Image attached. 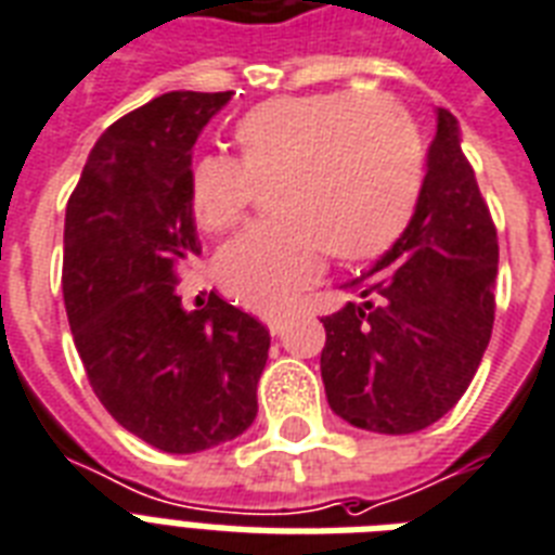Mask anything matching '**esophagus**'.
<instances>
[{
  "label": "esophagus",
  "mask_w": 555,
  "mask_h": 555,
  "mask_svg": "<svg viewBox=\"0 0 555 555\" xmlns=\"http://www.w3.org/2000/svg\"><path fill=\"white\" fill-rule=\"evenodd\" d=\"M266 326H269L272 335H281V332L286 330V314H269V318H266Z\"/></svg>",
  "instance_id": "obj_1"
}]
</instances>
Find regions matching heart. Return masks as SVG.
Returning <instances> with one entry per match:
<instances>
[{
	"label": "heart",
	"instance_id": "heart-1",
	"mask_svg": "<svg viewBox=\"0 0 555 555\" xmlns=\"http://www.w3.org/2000/svg\"><path fill=\"white\" fill-rule=\"evenodd\" d=\"M237 159L203 154L189 168V208L201 229L232 232L271 185L274 220L217 257V281L255 312H283L323 272L378 257L410 223L424 175L415 119L387 96H274L232 128Z\"/></svg>",
	"mask_w": 555,
	"mask_h": 555
}]
</instances>
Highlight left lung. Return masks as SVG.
Wrapping results in <instances>:
<instances>
[{
	"mask_svg": "<svg viewBox=\"0 0 555 555\" xmlns=\"http://www.w3.org/2000/svg\"><path fill=\"white\" fill-rule=\"evenodd\" d=\"M499 237L459 122L438 108L418 206L396 246L354 278L347 304L321 318V375L332 412L352 427L406 436L467 392L495 318Z\"/></svg>",
	"mask_w": 555,
	"mask_h": 555,
	"instance_id": "left-lung-1",
	"label": "left lung"
}]
</instances>
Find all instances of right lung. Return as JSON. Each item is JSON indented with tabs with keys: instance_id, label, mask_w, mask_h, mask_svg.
<instances>
[{
	"instance_id": "1",
	"label": "right lung",
	"mask_w": 555,
	"mask_h": 555,
	"mask_svg": "<svg viewBox=\"0 0 555 555\" xmlns=\"http://www.w3.org/2000/svg\"><path fill=\"white\" fill-rule=\"evenodd\" d=\"M232 91H171L96 140L65 208L62 295L102 406L163 453L232 441L257 415L269 330L220 295L185 312L177 269L201 255L192 149Z\"/></svg>"
}]
</instances>
